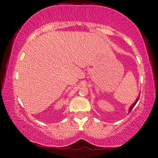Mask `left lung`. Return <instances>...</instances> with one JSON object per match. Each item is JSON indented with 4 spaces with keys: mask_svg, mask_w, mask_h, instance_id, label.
Segmentation results:
<instances>
[{
    "mask_svg": "<svg viewBox=\"0 0 158 158\" xmlns=\"http://www.w3.org/2000/svg\"><path fill=\"white\" fill-rule=\"evenodd\" d=\"M139 97H140V96H139ZM139 97H138V98L136 99V101H135V102L134 103H133V105H132V106H131V108H130V110H129L130 112H131V111H132V109H133V107H134V106H135V105L136 104V103L138 102V101H139Z\"/></svg>",
    "mask_w": 158,
    "mask_h": 158,
    "instance_id": "obj_1",
    "label": "left lung"
}]
</instances>
